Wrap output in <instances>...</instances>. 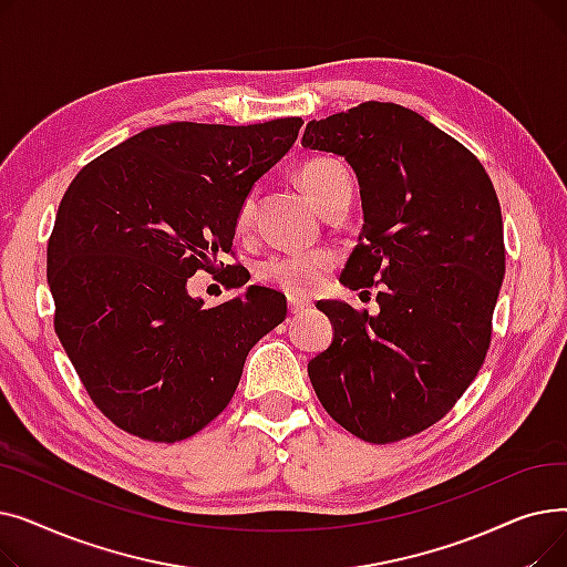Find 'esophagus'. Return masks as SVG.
I'll return each mask as SVG.
<instances>
[{
	"mask_svg": "<svg viewBox=\"0 0 567 567\" xmlns=\"http://www.w3.org/2000/svg\"><path fill=\"white\" fill-rule=\"evenodd\" d=\"M287 306H289V315L291 317H299V315H303L310 308V303L303 301V299H289Z\"/></svg>",
	"mask_w": 567,
	"mask_h": 567,
	"instance_id": "obj_1",
	"label": "esophagus"
}]
</instances>
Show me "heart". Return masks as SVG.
Returning <instances> with one entry per match:
<instances>
[{"label":"heart","instance_id":"obj_1","mask_svg":"<svg viewBox=\"0 0 567 567\" xmlns=\"http://www.w3.org/2000/svg\"><path fill=\"white\" fill-rule=\"evenodd\" d=\"M296 182L308 193L312 204L326 216L333 208L349 204L351 199V176L347 167L331 158V156H315L308 158L299 172H296ZM255 214V195L250 193L241 206H238L234 227L236 231H246L252 223ZM333 252L329 250H287L266 257L259 268L257 278L266 285H271L289 296H308L323 282L326 274L333 268Z\"/></svg>","mask_w":567,"mask_h":567}]
</instances>
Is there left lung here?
<instances>
[{
	"mask_svg": "<svg viewBox=\"0 0 567 567\" xmlns=\"http://www.w3.org/2000/svg\"><path fill=\"white\" fill-rule=\"evenodd\" d=\"M303 146L344 156L359 178L363 231L342 285L379 287V315L317 308L333 342L308 363L331 419L368 443L439 423L478 377L505 274L503 220L483 163L425 116L368 101L310 122Z\"/></svg>",
	"mask_w": 567,
	"mask_h": 567,
	"instance_id": "obj_1",
	"label": "left lung"
}]
</instances>
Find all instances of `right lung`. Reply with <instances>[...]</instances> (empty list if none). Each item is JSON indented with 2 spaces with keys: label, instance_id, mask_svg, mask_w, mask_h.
<instances>
[{
  "label": "right lung",
  "instance_id": "right-lung-1",
  "mask_svg": "<svg viewBox=\"0 0 567 567\" xmlns=\"http://www.w3.org/2000/svg\"><path fill=\"white\" fill-rule=\"evenodd\" d=\"M301 126V116L163 124L73 178L48 241L54 331L118 430L156 443L197 434L229 404L252 344L285 321L287 301L274 289L252 285L204 308L186 285L197 271L236 268L220 257L234 255L238 206Z\"/></svg>",
  "mask_w": 567,
  "mask_h": 567
}]
</instances>
